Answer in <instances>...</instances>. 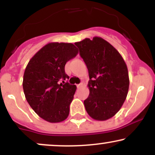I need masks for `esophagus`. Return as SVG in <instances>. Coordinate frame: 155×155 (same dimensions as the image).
<instances>
[{
  "label": "esophagus",
  "mask_w": 155,
  "mask_h": 155,
  "mask_svg": "<svg viewBox=\"0 0 155 155\" xmlns=\"http://www.w3.org/2000/svg\"><path fill=\"white\" fill-rule=\"evenodd\" d=\"M76 86H77V88H79V87H81V86H82V84L80 83V84H79L76 85Z\"/></svg>",
  "instance_id": "34e87169"
}]
</instances>
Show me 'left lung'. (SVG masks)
<instances>
[{"label": "left lung", "mask_w": 155, "mask_h": 155, "mask_svg": "<svg viewBox=\"0 0 155 155\" xmlns=\"http://www.w3.org/2000/svg\"><path fill=\"white\" fill-rule=\"evenodd\" d=\"M75 45L90 77V95L84 101L86 111L95 120H108L120 111L128 92L125 62L111 44L100 37L85 38Z\"/></svg>", "instance_id": "8db88e82"}]
</instances>
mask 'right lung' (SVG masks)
<instances>
[{
	"instance_id": "1",
	"label": "right lung",
	"mask_w": 155,
	"mask_h": 155,
	"mask_svg": "<svg viewBox=\"0 0 155 155\" xmlns=\"http://www.w3.org/2000/svg\"><path fill=\"white\" fill-rule=\"evenodd\" d=\"M77 54L73 44L49 43L27 65L22 82L25 98L35 113L47 122H60L68 116L76 87L65 82L69 78L65 65Z\"/></svg>"
}]
</instances>
